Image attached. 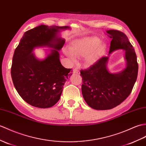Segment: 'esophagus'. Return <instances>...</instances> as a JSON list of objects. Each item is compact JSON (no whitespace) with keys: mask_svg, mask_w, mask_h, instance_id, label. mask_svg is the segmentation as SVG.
Here are the masks:
<instances>
[{"mask_svg":"<svg viewBox=\"0 0 146 146\" xmlns=\"http://www.w3.org/2000/svg\"><path fill=\"white\" fill-rule=\"evenodd\" d=\"M73 73H76V74H80V71L78 70L77 68H74L73 70Z\"/></svg>","mask_w":146,"mask_h":146,"instance_id":"esophagus-1","label":"esophagus"}]
</instances>
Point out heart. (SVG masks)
<instances>
[{"label":"heart","mask_w":146,"mask_h":146,"mask_svg":"<svg viewBox=\"0 0 146 146\" xmlns=\"http://www.w3.org/2000/svg\"><path fill=\"white\" fill-rule=\"evenodd\" d=\"M101 40L96 36L86 37L80 40L74 41L71 46V50L75 56H85V62L88 65H93L98 60L100 54L105 49L104 44L100 45ZM66 54L70 58L74 60L72 53L66 52Z\"/></svg>","instance_id":"1"}]
</instances>
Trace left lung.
<instances>
[{"label": "left lung", "instance_id": "obj_1", "mask_svg": "<svg viewBox=\"0 0 146 146\" xmlns=\"http://www.w3.org/2000/svg\"><path fill=\"white\" fill-rule=\"evenodd\" d=\"M106 32L112 38L109 53L124 50L127 66L120 73H110L106 68L108 57L103 56L88 68L81 70L83 96L97 110H111L123 102L133 90L138 73L136 54L126 34L116 30Z\"/></svg>", "mask_w": 146, "mask_h": 146}]
</instances>
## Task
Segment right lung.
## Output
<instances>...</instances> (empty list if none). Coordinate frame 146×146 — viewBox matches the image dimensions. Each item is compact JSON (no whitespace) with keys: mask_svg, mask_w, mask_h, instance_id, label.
<instances>
[{"mask_svg":"<svg viewBox=\"0 0 146 146\" xmlns=\"http://www.w3.org/2000/svg\"><path fill=\"white\" fill-rule=\"evenodd\" d=\"M68 26L41 25L27 31L15 48L12 58L11 76L15 89L25 102L39 108L54 106L60 100L63 85L72 70L60 63L58 50L65 40L57 36L60 29ZM47 46L54 49L43 60L31 53L35 47Z\"/></svg>","mask_w":146,"mask_h":146,"instance_id":"1","label":"right lung"}]
</instances>
